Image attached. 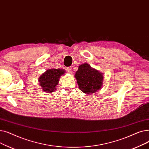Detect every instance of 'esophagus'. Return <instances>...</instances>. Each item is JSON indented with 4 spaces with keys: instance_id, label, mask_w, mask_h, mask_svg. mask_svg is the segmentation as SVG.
I'll list each match as a JSON object with an SVG mask.
<instances>
[{
    "instance_id": "34e87169",
    "label": "esophagus",
    "mask_w": 149,
    "mask_h": 149,
    "mask_svg": "<svg viewBox=\"0 0 149 149\" xmlns=\"http://www.w3.org/2000/svg\"><path fill=\"white\" fill-rule=\"evenodd\" d=\"M66 70H67V71L68 72H69V73H71L72 72V68H70V67H68L67 68H66Z\"/></svg>"
}]
</instances>
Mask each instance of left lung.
I'll list each match as a JSON object with an SVG mask.
<instances>
[{
    "mask_svg": "<svg viewBox=\"0 0 149 149\" xmlns=\"http://www.w3.org/2000/svg\"><path fill=\"white\" fill-rule=\"evenodd\" d=\"M75 77L80 89L86 94L95 93L103 86V74L91 68L88 63L79 66Z\"/></svg>",
    "mask_w": 149,
    "mask_h": 149,
    "instance_id": "1",
    "label": "left lung"
}]
</instances>
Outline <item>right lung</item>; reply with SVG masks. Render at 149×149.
Returning <instances> with one entry per match:
<instances>
[{
  "mask_svg": "<svg viewBox=\"0 0 149 149\" xmlns=\"http://www.w3.org/2000/svg\"><path fill=\"white\" fill-rule=\"evenodd\" d=\"M65 72V70L63 69L47 70L39 77V84L45 92L48 93L54 92L57 89L56 86L59 82L60 77Z\"/></svg>",
  "mask_w": 149,
  "mask_h": 149,
  "instance_id": "add662e5",
  "label": "right lung"
}]
</instances>
